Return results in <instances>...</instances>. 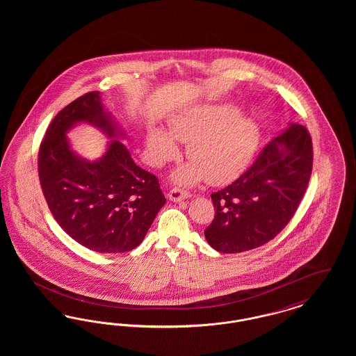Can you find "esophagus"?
Listing matches in <instances>:
<instances>
[{
	"label": "esophagus",
	"instance_id": "1",
	"mask_svg": "<svg viewBox=\"0 0 356 356\" xmlns=\"http://www.w3.org/2000/svg\"><path fill=\"white\" fill-rule=\"evenodd\" d=\"M189 196H191V193L181 188H172L168 193V197L172 202H181V200L188 199Z\"/></svg>",
	"mask_w": 356,
	"mask_h": 356
}]
</instances>
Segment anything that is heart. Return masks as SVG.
<instances>
[{
	"label": "heart",
	"mask_w": 356,
	"mask_h": 356,
	"mask_svg": "<svg viewBox=\"0 0 356 356\" xmlns=\"http://www.w3.org/2000/svg\"><path fill=\"white\" fill-rule=\"evenodd\" d=\"M170 135L188 141L186 157L192 165L177 170L180 183L205 180L222 184L235 179L250 163L260 138L254 120L238 115L229 104L195 106L170 122ZM148 151L153 163L161 164L172 159L176 145L170 136L154 129L148 137Z\"/></svg>",
	"instance_id": "b5f03b06"
}]
</instances>
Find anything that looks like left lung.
I'll return each instance as SVG.
<instances>
[{
    "instance_id": "1",
    "label": "left lung",
    "mask_w": 356,
    "mask_h": 356,
    "mask_svg": "<svg viewBox=\"0 0 356 356\" xmlns=\"http://www.w3.org/2000/svg\"><path fill=\"white\" fill-rule=\"evenodd\" d=\"M314 163L307 128L291 124L232 184L211 195L215 218L204 235L212 248L237 254L277 236L305 196Z\"/></svg>"
}]
</instances>
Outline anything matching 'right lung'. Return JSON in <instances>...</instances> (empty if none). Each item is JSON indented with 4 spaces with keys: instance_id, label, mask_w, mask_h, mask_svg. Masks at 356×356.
Masks as SVG:
<instances>
[{
    "instance_id": "add662e5",
    "label": "right lung",
    "mask_w": 356,
    "mask_h": 356,
    "mask_svg": "<svg viewBox=\"0 0 356 356\" xmlns=\"http://www.w3.org/2000/svg\"><path fill=\"white\" fill-rule=\"evenodd\" d=\"M118 137L99 92H88L51 120L38 151V177L51 215L77 243L102 254L128 252L147 235L165 196L157 177L141 170L119 140L89 163L72 152L65 134L77 122Z\"/></svg>"
}]
</instances>
